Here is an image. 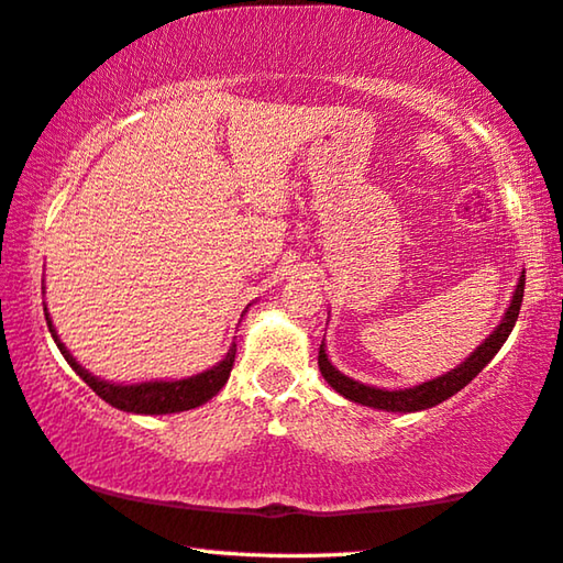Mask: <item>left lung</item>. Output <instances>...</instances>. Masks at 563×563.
I'll use <instances>...</instances> for the list:
<instances>
[{"mask_svg": "<svg viewBox=\"0 0 563 563\" xmlns=\"http://www.w3.org/2000/svg\"><path fill=\"white\" fill-rule=\"evenodd\" d=\"M523 288H526V273L521 275V280H518V285H516L514 300H510V306L506 310V318H503L498 329L493 331L488 339H485V343H481V346L470 354L467 362H463L457 368H452V372H448V374L438 376V379L419 384V387L387 391V389L366 387V384L349 379V376H343L339 368L331 366L329 356H325L323 343H321V349H318V368H321L323 379L329 382L335 391L343 394V397L351 401H358V405H364V407L387 409V412H419V409L434 407V405H440V401L450 399L452 394H457L460 389L467 387V384L483 372L485 364H488L490 358L498 354V349L506 343L510 331H514L518 313H521Z\"/></svg>", "mask_w": 563, "mask_h": 563, "instance_id": "left-lung-1", "label": "left lung"}]
</instances>
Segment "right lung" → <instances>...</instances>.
I'll list each match as a JSON object with an SVG mask.
<instances>
[{
    "label": "right lung",
    "instance_id": "add662e5",
    "mask_svg": "<svg viewBox=\"0 0 563 563\" xmlns=\"http://www.w3.org/2000/svg\"><path fill=\"white\" fill-rule=\"evenodd\" d=\"M45 321L57 343V349H60L65 362L75 368V374H78L100 399H106L108 405L133 415H172V412H184V409H195L199 405H205V401L212 399L214 394L228 384L232 364H234V354H238V343H232L228 356L205 374L189 376V379H181V382H146V384H129V387H123V384H108V382L96 379L93 374H88L86 368L70 356V351L63 346L60 339H57L53 321H49L47 313H45Z\"/></svg>",
    "mask_w": 563,
    "mask_h": 563
}]
</instances>
